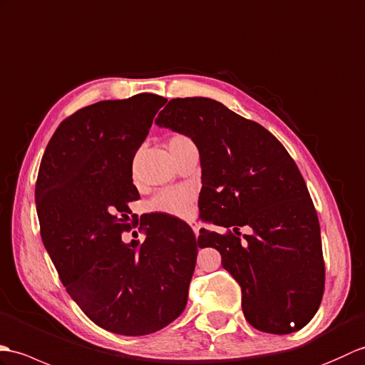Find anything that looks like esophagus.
Masks as SVG:
<instances>
[{
  "label": "esophagus",
  "mask_w": 365,
  "mask_h": 365,
  "mask_svg": "<svg viewBox=\"0 0 365 365\" xmlns=\"http://www.w3.org/2000/svg\"><path fill=\"white\" fill-rule=\"evenodd\" d=\"M190 226H192L193 232H195V236L198 237V232H200V225H198V223H190Z\"/></svg>",
  "instance_id": "esophagus-1"
}]
</instances>
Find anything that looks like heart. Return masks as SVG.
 I'll return each instance as SVG.
<instances>
[{
    "label": "heart",
    "instance_id": "b5f03b06",
    "mask_svg": "<svg viewBox=\"0 0 365 365\" xmlns=\"http://www.w3.org/2000/svg\"><path fill=\"white\" fill-rule=\"evenodd\" d=\"M190 145L193 143L189 137L173 135L168 139L167 147H168L170 155L175 158L176 155H180L184 148L190 147ZM192 201H193V197L187 189H181V187L164 189V190H159L156 195L148 201L147 209L150 212H160V214H167L173 217H185L190 212Z\"/></svg>",
    "mask_w": 365,
    "mask_h": 365
}]
</instances>
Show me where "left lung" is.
Returning a JSON list of instances; mask_svg holds the SVG:
<instances>
[{
    "instance_id": "obj_1",
    "label": "left lung",
    "mask_w": 365,
    "mask_h": 365,
    "mask_svg": "<svg viewBox=\"0 0 365 365\" xmlns=\"http://www.w3.org/2000/svg\"><path fill=\"white\" fill-rule=\"evenodd\" d=\"M156 125L190 137L200 151V248L220 251L242 289L251 327L270 334L302 329L325 287L320 225L302 173L281 142L256 121L203 96L170 100ZM251 235L240 239L238 228Z\"/></svg>"
}]
</instances>
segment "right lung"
<instances>
[{
    "label": "right lung",
    "instance_id": "add662e5",
    "mask_svg": "<svg viewBox=\"0 0 365 365\" xmlns=\"http://www.w3.org/2000/svg\"><path fill=\"white\" fill-rule=\"evenodd\" d=\"M164 96L139 93L76 110L56 129L40 162V236L63 287L96 325L145 336L187 304L198 253L190 226L165 214L140 218L145 240L125 244L133 159Z\"/></svg>",
    "mask_w": 365,
    "mask_h": 365
}]
</instances>
